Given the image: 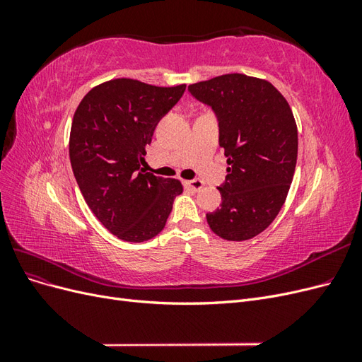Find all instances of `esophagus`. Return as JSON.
Wrapping results in <instances>:
<instances>
[{
    "instance_id": "obj_1",
    "label": "esophagus",
    "mask_w": 362,
    "mask_h": 362,
    "mask_svg": "<svg viewBox=\"0 0 362 362\" xmlns=\"http://www.w3.org/2000/svg\"><path fill=\"white\" fill-rule=\"evenodd\" d=\"M184 184L187 185L189 189H192L193 192H199V190L204 187V182H202L201 180H192V181H185Z\"/></svg>"
}]
</instances>
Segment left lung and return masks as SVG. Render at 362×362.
Instances as JSON below:
<instances>
[{
  "label": "left lung",
  "mask_w": 362,
  "mask_h": 362,
  "mask_svg": "<svg viewBox=\"0 0 362 362\" xmlns=\"http://www.w3.org/2000/svg\"><path fill=\"white\" fill-rule=\"evenodd\" d=\"M189 90L216 113L229 166L217 187L221 208L206 222L223 240H249L275 221L290 190L298 160L291 108L272 83L245 74L214 76Z\"/></svg>",
  "instance_id": "1"
}]
</instances>
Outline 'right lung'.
<instances>
[{"label":"right lung","instance_id":"right-lung-1","mask_svg":"<svg viewBox=\"0 0 362 362\" xmlns=\"http://www.w3.org/2000/svg\"><path fill=\"white\" fill-rule=\"evenodd\" d=\"M185 84L158 87L131 78L95 86L76 107L69 157L86 204L108 231L146 242L166 225L182 193L178 180L140 169L160 119L180 101Z\"/></svg>","mask_w":362,"mask_h":362}]
</instances>
